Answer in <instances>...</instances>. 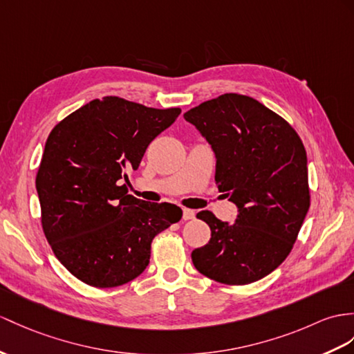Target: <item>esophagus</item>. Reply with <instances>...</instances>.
<instances>
[{
	"label": "esophagus",
	"instance_id": "34e87169",
	"mask_svg": "<svg viewBox=\"0 0 354 354\" xmlns=\"http://www.w3.org/2000/svg\"><path fill=\"white\" fill-rule=\"evenodd\" d=\"M195 218V212L191 209H183V219L185 221H191Z\"/></svg>",
	"mask_w": 354,
	"mask_h": 354
}]
</instances>
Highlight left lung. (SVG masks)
I'll return each instance as SVG.
<instances>
[{
  "instance_id": "left-lung-1",
  "label": "left lung",
  "mask_w": 354,
  "mask_h": 354,
  "mask_svg": "<svg viewBox=\"0 0 354 354\" xmlns=\"http://www.w3.org/2000/svg\"><path fill=\"white\" fill-rule=\"evenodd\" d=\"M185 120L212 145L214 180L239 209L234 223L209 210L196 214L212 237L192 251L195 269L227 286L267 277L291 252L309 209L301 140L277 112L236 93L203 102Z\"/></svg>"
}]
</instances>
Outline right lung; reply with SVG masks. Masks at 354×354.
<instances>
[{"instance_id": "1", "label": "right lung", "mask_w": 354, "mask_h": 354, "mask_svg": "<svg viewBox=\"0 0 354 354\" xmlns=\"http://www.w3.org/2000/svg\"><path fill=\"white\" fill-rule=\"evenodd\" d=\"M180 112L106 96L49 133L36 177L41 227L59 263L80 281L111 288L140 277L154 236L182 219L176 204L138 200L120 186Z\"/></svg>"}]
</instances>
